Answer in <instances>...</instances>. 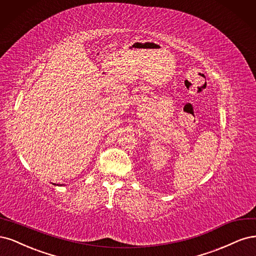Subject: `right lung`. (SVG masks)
Segmentation results:
<instances>
[{"instance_id": "obj_1", "label": "right lung", "mask_w": 256, "mask_h": 256, "mask_svg": "<svg viewBox=\"0 0 256 256\" xmlns=\"http://www.w3.org/2000/svg\"><path fill=\"white\" fill-rule=\"evenodd\" d=\"M57 185H58V184H57Z\"/></svg>"}]
</instances>
